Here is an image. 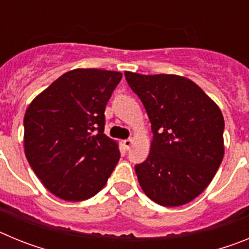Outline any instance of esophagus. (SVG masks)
Listing matches in <instances>:
<instances>
[{"instance_id":"34e87169","label":"esophagus","mask_w":249,"mask_h":249,"mask_svg":"<svg viewBox=\"0 0 249 249\" xmlns=\"http://www.w3.org/2000/svg\"><path fill=\"white\" fill-rule=\"evenodd\" d=\"M132 142H133V140H132V138H127V140L123 141V146H124V148L129 149V147L132 146Z\"/></svg>"}]
</instances>
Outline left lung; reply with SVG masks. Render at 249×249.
Segmentation results:
<instances>
[{
    "mask_svg": "<svg viewBox=\"0 0 249 249\" xmlns=\"http://www.w3.org/2000/svg\"><path fill=\"white\" fill-rule=\"evenodd\" d=\"M124 76L153 132L148 157L135 167L138 182L160 206L188 203L206 190L223 160L221 109L186 77L127 71Z\"/></svg>",
    "mask_w": 249,
    "mask_h": 249,
    "instance_id": "left-lung-1",
    "label": "left lung"
}]
</instances>
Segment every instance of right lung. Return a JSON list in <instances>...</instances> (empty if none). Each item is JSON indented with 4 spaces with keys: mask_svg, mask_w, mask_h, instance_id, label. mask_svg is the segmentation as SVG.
<instances>
[{
    "mask_svg": "<svg viewBox=\"0 0 249 249\" xmlns=\"http://www.w3.org/2000/svg\"><path fill=\"white\" fill-rule=\"evenodd\" d=\"M121 78V72L77 68L28 106L23 120L26 158L58 198H91L113 172L120 149L103 133L105 109Z\"/></svg>",
    "mask_w": 249,
    "mask_h": 249,
    "instance_id": "obj_1",
    "label": "right lung"
}]
</instances>
